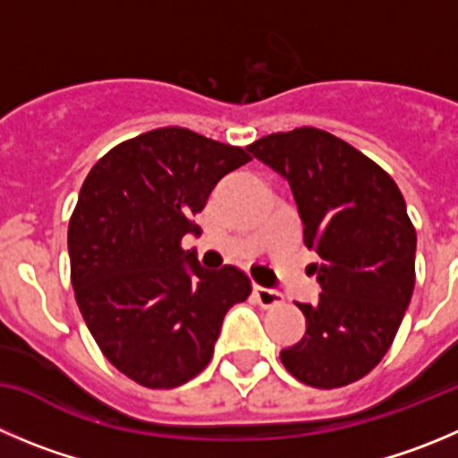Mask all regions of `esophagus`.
Masks as SVG:
<instances>
[{"label": "esophagus", "instance_id": "1", "mask_svg": "<svg viewBox=\"0 0 458 458\" xmlns=\"http://www.w3.org/2000/svg\"><path fill=\"white\" fill-rule=\"evenodd\" d=\"M253 298H255V302L262 307H273V305H280L282 302V296L276 292V289L259 287V284H253Z\"/></svg>", "mask_w": 458, "mask_h": 458}]
</instances>
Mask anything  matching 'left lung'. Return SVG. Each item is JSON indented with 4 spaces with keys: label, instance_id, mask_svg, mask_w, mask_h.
<instances>
[{
    "label": "left lung",
    "instance_id": "8db88e82",
    "mask_svg": "<svg viewBox=\"0 0 458 458\" xmlns=\"http://www.w3.org/2000/svg\"><path fill=\"white\" fill-rule=\"evenodd\" d=\"M246 151L292 187L318 301L296 302L305 335L280 350L284 369L316 388L369 375L391 348L416 284V230L403 194L373 160L344 140L302 126Z\"/></svg>",
    "mask_w": 458,
    "mask_h": 458
}]
</instances>
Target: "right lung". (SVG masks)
Masks as SVG:
<instances>
[{
  "label": "right lung",
  "instance_id": "obj_1",
  "mask_svg": "<svg viewBox=\"0 0 458 458\" xmlns=\"http://www.w3.org/2000/svg\"><path fill=\"white\" fill-rule=\"evenodd\" d=\"M246 162L239 147L157 128L106 153L81 187L67 230L76 302L106 359L142 386L199 375L225 311L249 298L246 273L181 249L209 191Z\"/></svg>",
  "mask_w": 458,
  "mask_h": 458
}]
</instances>
